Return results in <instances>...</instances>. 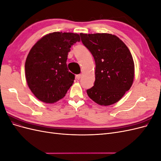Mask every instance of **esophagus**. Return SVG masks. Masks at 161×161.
I'll return each mask as SVG.
<instances>
[{
    "label": "esophagus",
    "instance_id": "34e87169",
    "mask_svg": "<svg viewBox=\"0 0 161 161\" xmlns=\"http://www.w3.org/2000/svg\"><path fill=\"white\" fill-rule=\"evenodd\" d=\"M80 77H81V75H80H80H76V79L77 80H79V79H80Z\"/></svg>",
    "mask_w": 161,
    "mask_h": 161
}]
</instances>
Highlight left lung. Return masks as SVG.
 Returning a JSON list of instances; mask_svg holds the SVG:
<instances>
[{
    "label": "left lung",
    "mask_w": 161,
    "mask_h": 161,
    "mask_svg": "<svg viewBox=\"0 0 161 161\" xmlns=\"http://www.w3.org/2000/svg\"><path fill=\"white\" fill-rule=\"evenodd\" d=\"M80 36L96 64L94 86L86 91L87 95L100 105L117 103L134 82V62L128 47L110 33H80Z\"/></svg>",
    "instance_id": "1"
}]
</instances>
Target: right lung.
Listing matches in <instances>:
<instances>
[{
	"label": "right lung",
	"mask_w": 161,
	"mask_h": 161,
	"mask_svg": "<svg viewBox=\"0 0 161 161\" xmlns=\"http://www.w3.org/2000/svg\"><path fill=\"white\" fill-rule=\"evenodd\" d=\"M80 40L77 33L53 32L31 47L25 61V78L37 99L53 103L65 96L75 80V75L67 68L68 53Z\"/></svg>",
	"instance_id": "right-lung-1"
}]
</instances>
